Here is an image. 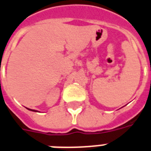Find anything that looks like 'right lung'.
<instances>
[{"instance_id":"add662e5","label":"right lung","mask_w":151,"mask_h":151,"mask_svg":"<svg viewBox=\"0 0 151 151\" xmlns=\"http://www.w3.org/2000/svg\"><path fill=\"white\" fill-rule=\"evenodd\" d=\"M29 110H31V109H29ZM31 111H35V110H31Z\"/></svg>"}]
</instances>
